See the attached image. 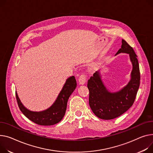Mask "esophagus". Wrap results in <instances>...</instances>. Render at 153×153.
Here are the masks:
<instances>
[{
	"mask_svg": "<svg viewBox=\"0 0 153 153\" xmlns=\"http://www.w3.org/2000/svg\"><path fill=\"white\" fill-rule=\"evenodd\" d=\"M87 80V76L85 73H82L79 77V82L80 84L84 85Z\"/></svg>",
	"mask_w": 153,
	"mask_h": 153,
	"instance_id": "obj_1",
	"label": "esophagus"
}]
</instances>
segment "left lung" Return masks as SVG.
Listing matches in <instances>:
<instances>
[{
    "mask_svg": "<svg viewBox=\"0 0 153 153\" xmlns=\"http://www.w3.org/2000/svg\"><path fill=\"white\" fill-rule=\"evenodd\" d=\"M122 44L116 55L129 54L133 69L128 84L117 92H109L103 84L98 71L90 77L87 82L90 107L95 116L101 119H113L124 114L133 105L139 88L140 73L137 56L125 40H122Z\"/></svg>",
    "mask_w": 153,
    "mask_h": 153,
    "instance_id": "1",
    "label": "left lung"
}]
</instances>
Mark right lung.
<instances>
[{
  "label": "right lung",
  "instance_id": "obj_1",
  "mask_svg": "<svg viewBox=\"0 0 153 153\" xmlns=\"http://www.w3.org/2000/svg\"><path fill=\"white\" fill-rule=\"evenodd\" d=\"M77 86L74 76L69 77L65 84L55 102L48 109L33 112L27 109L21 103L16 92V98L18 107L23 114L33 123L40 126H52L58 123L64 117L67 106L68 100Z\"/></svg>",
  "mask_w": 153,
  "mask_h": 153
}]
</instances>
